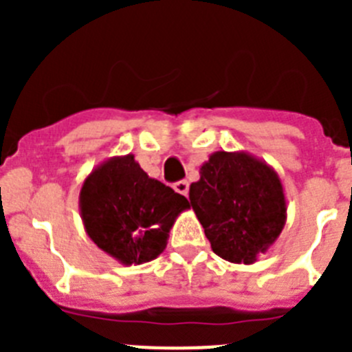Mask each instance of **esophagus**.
I'll return each instance as SVG.
<instances>
[{
  "instance_id": "34e87169",
  "label": "esophagus",
  "mask_w": 352,
  "mask_h": 352,
  "mask_svg": "<svg viewBox=\"0 0 352 352\" xmlns=\"http://www.w3.org/2000/svg\"><path fill=\"white\" fill-rule=\"evenodd\" d=\"M174 190L182 195H188V182H185V179H183V182L174 183Z\"/></svg>"
}]
</instances>
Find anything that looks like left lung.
Instances as JSON below:
<instances>
[{"mask_svg": "<svg viewBox=\"0 0 352 352\" xmlns=\"http://www.w3.org/2000/svg\"><path fill=\"white\" fill-rule=\"evenodd\" d=\"M190 185V204L219 257L254 264L272 248L287 220L282 179L247 151H214Z\"/></svg>", "mask_w": 352, "mask_h": 352, "instance_id": "left-lung-1", "label": "left lung"}]
</instances>
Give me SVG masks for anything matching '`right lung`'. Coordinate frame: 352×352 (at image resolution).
I'll list each match as a JSON object with an SVG mask.
<instances>
[{
  "label": "right lung",
  "instance_id": "right-lung-1",
  "mask_svg": "<svg viewBox=\"0 0 352 352\" xmlns=\"http://www.w3.org/2000/svg\"><path fill=\"white\" fill-rule=\"evenodd\" d=\"M190 204L149 178L132 153L111 157L84 178L79 210L89 239L120 264H144L166 250L170 227Z\"/></svg>",
  "mask_w": 352,
  "mask_h": 352
}]
</instances>
